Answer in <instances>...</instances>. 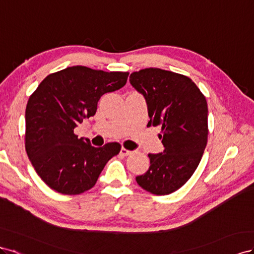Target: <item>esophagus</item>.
Wrapping results in <instances>:
<instances>
[{
    "label": "esophagus",
    "instance_id": "1",
    "mask_svg": "<svg viewBox=\"0 0 254 254\" xmlns=\"http://www.w3.org/2000/svg\"><path fill=\"white\" fill-rule=\"evenodd\" d=\"M120 153H121L122 155L127 156V155H129V154L132 153V151H131V150H127V149H126V148H121V150H120Z\"/></svg>",
    "mask_w": 254,
    "mask_h": 254
}]
</instances>
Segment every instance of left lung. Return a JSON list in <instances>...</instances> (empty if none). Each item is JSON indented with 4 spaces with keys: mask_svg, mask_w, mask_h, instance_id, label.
<instances>
[{
    "mask_svg": "<svg viewBox=\"0 0 254 254\" xmlns=\"http://www.w3.org/2000/svg\"><path fill=\"white\" fill-rule=\"evenodd\" d=\"M129 83L146 99L148 126L162 127L165 150L148 154L149 170L136 177L144 190L169 194L190 179L207 143V103L190 77L158 68L129 75Z\"/></svg>",
    "mask_w": 254,
    "mask_h": 254,
    "instance_id": "8db88e82",
    "label": "left lung"
}]
</instances>
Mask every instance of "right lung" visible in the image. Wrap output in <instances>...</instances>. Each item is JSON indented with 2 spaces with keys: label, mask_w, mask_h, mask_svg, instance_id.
<instances>
[{
  "label": "right lung",
  "mask_w": 254,
  "mask_h": 254,
  "mask_svg": "<svg viewBox=\"0 0 254 254\" xmlns=\"http://www.w3.org/2000/svg\"><path fill=\"white\" fill-rule=\"evenodd\" d=\"M128 72H105L73 66L49 74L28 99L25 150L37 175L63 194H78L97 183L100 173L121 146L92 147L77 138L78 123L95 116L100 98L120 89Z\"/></svg>",
  "instance_id": "obj_1"
}]
</instances>
